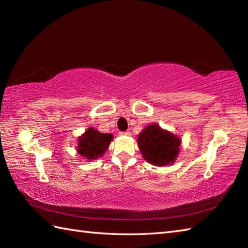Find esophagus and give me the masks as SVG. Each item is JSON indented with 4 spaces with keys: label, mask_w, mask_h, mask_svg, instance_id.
Segmentation results:
<instances>
[{
    "label": "esophagus",
    "mask_w": 248,
    "mask_h": 248,
    "mask_svg": "<svg viewBox=\"0 0 248 248\" xmlns=\"http://www.w3.org/2000/svg\"><path fill=\"white\" fill-rule=\"evenodd\" d=\"M120 135H125V136H128V135H130V132L129 131H121V132L119 133Z\"/></svg>",
    "instance_id": "obj_1"
}]
</instances>
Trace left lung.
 Segmentation results:
<instances>
[{
    "mask_svg": "<svg viewBox=\"0 0 248 248\" xmlns=\"http://www.w3.org/2000/svg\"><path fill=\"white\" fill-rule=\"evenodd\" d=\"M138 144L147 162L163 166L171 164L175 161L179 152L180 139L154 124L145 128L139 135Z\"/></svg>",
    "mask_w": 248,
    "mask_h": 248,
    "instance_id": "8db88e82",
    "label": "left lung"
}]
</instances>
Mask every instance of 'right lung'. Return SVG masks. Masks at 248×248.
I'll list each match as a JSON object with an SVG mask.
<instances>
[{
  "label": "right lung",
  "mask_w": 248,
  "mask_h": 248,
  "mask_svg": "<svg viewBox=\"0 0 248 248\" xmlns=\"http://www.w3.org/2000/svg\"><path fill=\"white\" fill-rule=\"evenodd\" d=\"M113 140L112 134L101 133L93 128H88L85 133L78 138V152L87 160L97 159L108 149Z\"/></svg>",
  "instance_id": "1"
}]
</instances>
